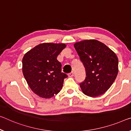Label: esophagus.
I'll list each match as a JSON object with an SVG mask.
<instances>
[{
    "instance_id": "obj_1",
    "label": "esophagus",
    "mask_w": 131,
    "mask_h": 131,
    "mask_svg": "<svg viewBox=\"0 0 131 131\" xmlns=\"http://www.w3.org/2000/svg\"><path fill=\"white\" fill-rule=\"evenodd\" d=\"M68 76H69V77H70V78H72V77H73L74 76L73 72H70V73H69V74H68Z\"/></svg>"
}]
</instances>
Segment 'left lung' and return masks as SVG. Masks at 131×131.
<instances>
[{
    "label": "left lung",
    "mask_w": 131,
    "mask_h": 131,
    "mask_svg": "<svg viewBox=\"0 0 131 131\" xmlns=\"http://www.w3.org/2000/svg\"><path fill=\"white\" fill-rule=\"evenodd\" d=\"M74 47L86 70V78L80 83L83 93L90 97L104 94L117 78V55L104 43L95 39L76 42Z\"/></svg>",
    "instance_id": "1"
}]
</instances>
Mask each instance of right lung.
<instances>
[{
  "mask_svg": "<svg viewBox=\"0 0 131 131\" xmlns=\"http://www.w3.org/2000/svg\"><path fill=\"white\" fill-rule=\"evenodd\" d=\"M66 47L64 43H43L33 48L23 58V73L31 90L39 97L51 98L60 92L64 79L58 55Z\"/></svg>",
  "mask_w": 131,
  "mask_h": 131,
  "instance_id": "right-lung-1",
  "label": "right lung"
}]
</instances>
